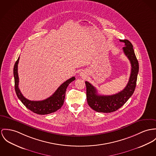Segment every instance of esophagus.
I'll list each match as a JSON object with an SVG mask.
<instances>
[{"instance_id": "34e87169", "label": "esophagus", "mask_w": 156, "mask_h": 156, "mask_svg": "<svg viewBox=\"0 0 156 156\" xmlns=\"http://www.w3.org/2000/svg\"><path fill=\"white\" fill-rule=\"evenodd\" d=\"M81 75H82V76H83V73H81Z\"/></svg>"}]
</instances>
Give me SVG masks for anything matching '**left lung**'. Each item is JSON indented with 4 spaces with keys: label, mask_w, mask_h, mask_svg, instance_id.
Segmentation results:
<instances>
[{
    "label": "left lung",
    "mask_w": 156,
    "mask_h": 156,
    "mask_svg": "<svg viewBox=\"0 0 156 156\" xmlns=\"http://www.w3.org/2000/svg\"><path fill=\"white\" fill-rule=\"evenodd\" d=\"M120 41L125 43L123 50L131 64L129 80L125 88L115 94L101 96L97 94V90L93 85L85 81L87 103L90 108L97 112L110 113L117 110L128 100L135 89L139 71L138 62L131 43L128 40H120Z\"/></svg>",
    "instance_id": "left-lung-1"
}]
</instances>
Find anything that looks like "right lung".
<instances>
[{
    "mask_svg": "<svg viewBox=\"0 0 156 156\" xmlns=\"http://www.w3.org/2000/svg\"><path fill=\"white\" fill-rule=\"evenodd\" d=\"M20 57L16 61L13 68V76L15 80V90L18 98L24 106L38 115H48L59 110L63 106L65 97L66 90L71 82L75 80L73 76L66 81L56 90V91L48 98L41 101H31L27 99L22 94L18 87L19 77L18 73V64Z\"/></svg>",
    "mask_w": 156,
    "mask_h": 156,
    "instance_id": "obj_1",
    "label": "right lung"
}]
</instances>
